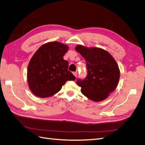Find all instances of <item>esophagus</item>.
Segmentation results:
<instances>
[{
	"instance_id": "1",
	"label": "esophagus",
	"mask_w": 145,
	"mask_h": 145,
	"mask_svg": "<svg viewBox=\"0 0 145 145\" xmlns=\"http://www.w3.org/2000/svg\"><path fill=\"white\" fill-rule=\"evenodd\" d=\"M73 74H74V76H75V77H76V76H77L78 73H77L76 72H73Z\"/></svg>"
}]
</instances>
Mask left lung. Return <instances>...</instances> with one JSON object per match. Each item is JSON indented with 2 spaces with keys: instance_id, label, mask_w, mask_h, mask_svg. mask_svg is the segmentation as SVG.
I'll return each mask as SVG.
<instances>
[{
  "instance_id": "left-lung-1",
  "label": "left lung",
  "mask_w": 145,
  "mask_h": 145,
  "mask_svg": "<svg viewBox=\"0 0 145 145\" xmlns=\"http://www.w3.org/2000/svg\"><path fill=\"white\" fill-rule=\"evenodd\" d=\"M75 50L86 61L87 75L76 81L81 93L95 101L106 99L119 82L120 72L115 59L101 48L78 45Z\"/></svg>"
}]
</instances>
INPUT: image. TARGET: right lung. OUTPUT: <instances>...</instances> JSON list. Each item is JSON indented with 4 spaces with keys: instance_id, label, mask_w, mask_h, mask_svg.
<instances>
[{
    "instance_id": "obj_1",
    "label": "right lung",
    "mask_w": 145,
    "mask_h": 145,
    "mask_svg": "<svg viewBox=\"0 0 145 145\" xmlns=\"http://www.w3.org/2000/svg\"><path fill=\"white\" fill-rule=\"evenodd\" d=\"M67 50L66 45L49 42L41 46L31 58L27 81L30 90L37 97H50L58 93L67 81L75 80L68 71V61L63 59Z\"/></svg>"
}]
</instances>
